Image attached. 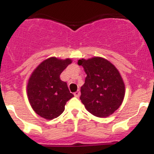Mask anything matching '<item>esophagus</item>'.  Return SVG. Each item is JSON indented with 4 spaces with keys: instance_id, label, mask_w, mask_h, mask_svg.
I'll return each instance as SVG.
<instances>
[{
    "instance_id": "1",
    "label": "esophagus",
    "mask_w": 154,
    "mask_h": 154,
    "mask_svg": "<svg viewBox=\"0 0 154 154\" xmlns=\"http://www.w3.org/2000/svg\"><path fill=\"white\" fill-rule=\"evenodd\" d=\"M74 96H75V97H77V98L79 97V96H80V92H79V91H77V92H75Z\"/></svg>"
}]
</instances>
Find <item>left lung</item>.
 I'll return each instance as SVG.
<instances>
[{
	"instance_id": "8db88e82",
	"label": "left lung",
	"mask_w": 154,
	"mask_h": 154,
	"mask_svg": "<svg viewBox=\"0 0 154 154\" xmlns=\"http://www.w3.org/2000/svg\"><path fill=\"white\" fill-rule=\"evenodd\" d=\"M78 65L87 75L80 96L85 109L97 117L112 115L125 96V84L119 70L109 61L98 56L81 58Z\"/></svg>"
}]
</instances>
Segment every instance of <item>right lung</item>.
I'll return each instance as SVG.
<instances>
[{
    "label": "right lung",
    "instance_id": "obj_1",
    "mask_svg": "<svg viewBox=\"0 0 154 154\" xmlns=\"http://www.w3.org/2000/svg\"><path fill=\"white\" fill-rule=\"evenodd\" d=\"M72 62L71 58L50 57L41 62L32 72L27 84V96L31 108L45 119L57 118L65 110V106L73 94L61 73Z\"/></svg>",
    "mask_w": 154,
    "mask_h": 154
}]
</instances>
